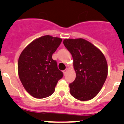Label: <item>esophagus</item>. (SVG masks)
I'll list each match as a JSON object with an SVG mask.
<instances>
[{
	"mask_svg": "<svg viewBox=\"0 0 124 124\" xmlns=\"http://www.w3.org/2000/svg\"><path fill=\"white\" fill-rule=\"evenodd\" d=\"M67 70H67V69H65V70H63V73L64 74V75H65V74L66 72H67Z\"/></svg>",
	"mask_w": 124,
	"mask_h": 124,
	"instance_id": "obj_1",
	"label": "esophagus"
}]
</instances>
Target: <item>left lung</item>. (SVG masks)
Masks as SVG:
<instances>
[{
	"mask_svg": "<svg viewBox=\"0 0 124 124\" xmlns=\"http://www.w3.org/2000/svg\"><path fill=\"white\" fill-rule=\"evenodd\" d=\"M63 43L72 54L76 73L74 81L70 84V93L78 100H90L100 91L107 78L106 57L84 39H66Z\"/></svg>",
	"mask_w": 124,
	"mask_h": 124,
	"instance_id": "8db88e82",
	"label": "left lung"
}]
</instances>
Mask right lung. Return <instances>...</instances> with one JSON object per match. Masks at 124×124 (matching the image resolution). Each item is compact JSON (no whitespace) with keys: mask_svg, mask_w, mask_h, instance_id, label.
Returning a JSON list of instances; mask_svg holds the SVG:
<instances>
[{"mask_svg":"<svg viewBox=\"0 0 124 124\" xmlns=\"http://www.w3.org/2000/svg\"><path fill=\"white\" fill-rule=\"evenodd\" d=\"M62 39L43 36L32 41L21 53L18 72L22 85L29 93L37 98L49 97L54 92L63 72L57 68L52 54Z\"/></svg>","mask_w":124,"mask_h":124,"instance_id":"1","label":"right lung"}]
</instances>
